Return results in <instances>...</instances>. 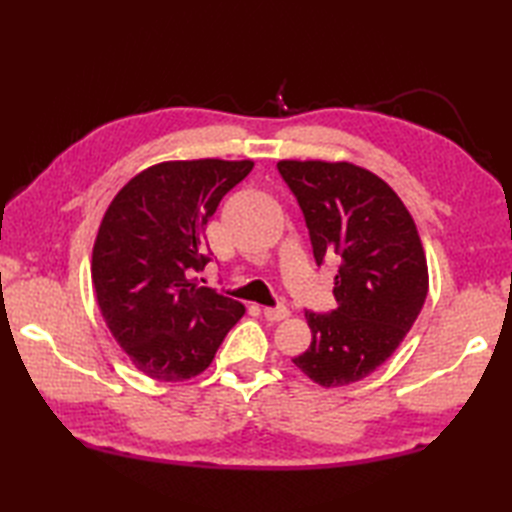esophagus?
Here are the masks:
<instances>
[{
  "label": "esophagus",
  "mask_w": 512,
  "mask_h": 512,
  "mask_svg": "<svg viewBox=\"0 0 512 512\" xmlns=\"http://www.w3.org/2000/svg\"><path fill=\"white\" fill-rule=\"evenodd\" d=\"M264 317H266L268 321L277 323V321H284V319H288V317H290V310H288L286 306H277V308H264Z\"/></svg>",
  "instance_id": "obj_1"
}]
</instances>
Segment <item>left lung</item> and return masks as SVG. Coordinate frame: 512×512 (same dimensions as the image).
Masks as SVG:
<instances>
[{
    "mask_svg": "<svg viewBox=\"0 0 512 512\" xmlns=\"http://www.w3.org/2000/svg\"><path fill=\"white\" fill-rule=\"evenodd\" d=\"M277 169L306 217L317 264L339 259V306L306 310L312 343L292 363L321 387L352 385L396 352L427 299L418 228L394 189L352 162L279 160Z\"/></svg>",
    "mask_w": 512,
    "mask_h": 512,
    "instance_id": "8db88e82",
    "label": "left lung"
}]
</instances>
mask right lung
Returning <instances> with one entry per match:
<instances>
[{
	"label": "right lung",
	"instance_id": "1",
	"mask_svg": "<svg viewBox=\"0 0 512 512\" xmlns=\"http://www.w3.org/2000/svg\"><path fill=\"white\" fill-rule=\"evenodd\" d=\"M253 160H171L140 171L107 206L92 284L107 328L140 372L180 383L211 365L246 308L193 273L211 262L204 228Z\"/></svg>",
	"mask_w": 512,
	"mask_h": 512
}]
</instances>
